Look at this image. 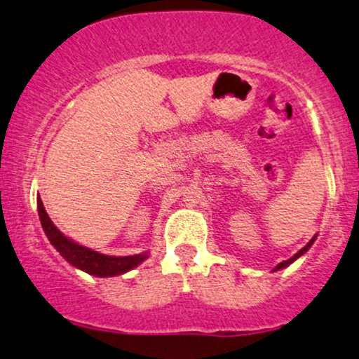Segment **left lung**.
Here are the masks:
<instances>
[{
    "label": "left lung",
    "mask_w": 359,
    "mask_h": 359,
    "mask_svg": "<svg viewBox=\"0 0 359 359\" xmlns=\"http://www.w3.org/2000/svg\"><path fill=\"white\" fill-rule=\"evenodd\" d=\"M314 240H316V236H314V238H312V240H311V241H309V243H307V245H306V246H304V248H302V250H300V251H297V253H295V255H294V257H292V258H288V259H285V262L278 263V265H277V266H275V270H282V269H285V266H288V265H290V263H294V262H295V259H297V258L300 257V255H304V253H306V251H307L309 248H311V246H312V243H314Z\"/></svg>",
    "instance_id": "1"
}]
</instances>
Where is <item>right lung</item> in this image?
Segmentation results:
<instances>
[{
    "label": "right lung",
    "instance_id": "add662e5",
    "mask_svg": "<svg viewBox=\"0 0 359 359\" xmlns=\"http://www.w3.org/2000/svg\"><path fill=\"white\" fill-rule=\"evenodd\" d=\"M36 205H39V216L42 228L50 243L55 246V250L67 259L69 263L77 269L84 270L86 273L96 275V277H114V275L126 273L128 270L138 266L143 259H147V255H133V257H108V255L97 253L86 246L77 245L65 238L57 226L48 217L47 211H45L42 199H36Z\"/></svg>",
    "mask_w": 359,
    "mask_h": 359
}]
</instances>
